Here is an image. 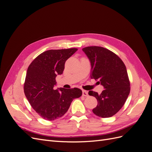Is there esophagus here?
Segmentation results:
<instances>
[{"label": "esophagus", "mask_w": 152, "mask_h": 152, "mask_svg": "<svg viewBox=\"0 0 152 152\" xmlns=\"http://www.w3.org/2000/svg\"><path fill=\"white\" fill-rule=\"evenodd\" d=\"M82 96H88V92H87L86 91H82Z\"/></svg>", "instance_id": "obj_1"}]
</instances>
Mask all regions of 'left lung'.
<instances>
[{
  "instance_id": "left-lung-1",
  "label": "left lung",
  "mask_w": 152,
  "mask_h": 152,
  "mask_svg": "<svg viewBox=\"0 0 152 152\" xmlns=\"http://www.w3.org/2000/svg\"><path fill=\"white\" fill-rule=\"evenodd\" d=\"M91 66V78L104 87L101 94L92 91L98 104L93 112L102 118L110 117L121 109L130 93V83L126 67L118 56L102 47L90 46L82 49Z\"/></svg>"
}]
</instances>
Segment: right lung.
Wrapping results in <instances>:
<instances>
[{
	"instance_id": "add662e5",
	"label": "right lung",
	"mask_w": 152,
	"mask_h": 152,
	"mask_svg": "<svg viewBox=\"0 0 152 152\" xmlns=\"http://www.w3.org/2000/svg\"><path fill=\"white\" fill-rule=\"evenodd\" d=\"M77 50L76 48L46 50L28 68L25 94L31 107L45 120L54 121L63 116L72 101L82 96V91L77 87L54 88L56 76L62 74L66 61Z\"/></svg>"
}]
</instances>
